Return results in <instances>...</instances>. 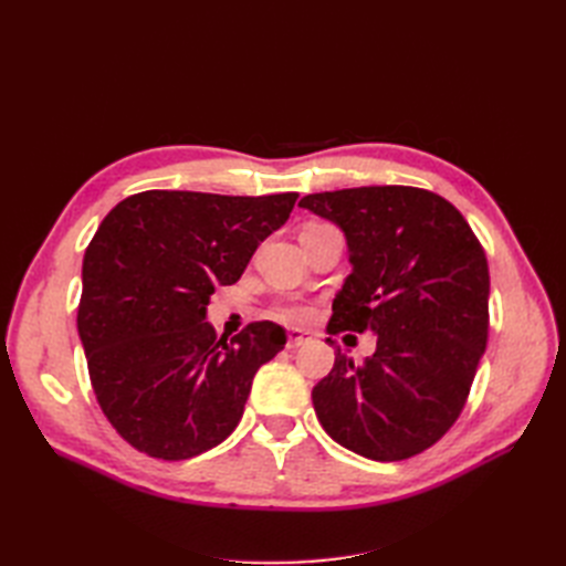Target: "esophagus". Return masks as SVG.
Masks as SVG:
<instances>
[{"label":"esophagus","instance_id":"obj_1","mask_svg":"<svg viewBox=\"0 0 566 566\" xmlns=\"http://www.w3.org/2000/svg\"><path fill=\"white\" fill-rule=\"evenodd\" d=\"M304 342H310V333H304V331H290V333H287V347H290V349L302 347Z\"/></svg>","mask_w":566,"mask_h":566}]
</instances>
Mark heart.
Wrapping results in <instances>:
<instances>
[{"instance_id": "obj_1", "label": "heart", "mask_w": 566, "mask_h": 566, "mask_svg": "<svg viewBox=\"0 0 566 566\" xmlns=\"http://www.w3.org/2000/svg\"><path fill=\"white\" fill-rule=\"evenodd\" d=\"M273 314H276V318H281L285 323H302L312 316V310L304 304H281V306H276V312Z\"/></svg>"}]
</instances>
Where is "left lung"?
<instances>
[{"label": "left lung", "mask_w": 566, "mask_h": 566, "mask_svg": "<svg viewBox=\"0 0 566 566\" xmlns=\"http://www.w3.org/2000/svg\"><path fill=\"white\" fill-rule=\"evenodd\" d=\"M300 208L347 238L352 273L333 300L328 333L378 337L364 364L335 352L312 391L318 422L364 458H413L451 430L486 349L484 248L447 198L416 186L312 193Z\"/></svg>", "instance_id": "left-lung-1"}]
</instances>
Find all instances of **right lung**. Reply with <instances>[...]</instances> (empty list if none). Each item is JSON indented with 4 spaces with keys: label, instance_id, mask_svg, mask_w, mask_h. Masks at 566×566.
<instances>
[{
    "label": "right lung",
    "instance_id": "right-lung-1",
    "mask_svg": "<svg viewBox=\"0 0 566 566\" xmlns=\"http://www.w3.org/2000/svg\"><path fill=\"white\" fill-rule=\"evenodd\" d=\"M297 193L144 191L117 202L84 252L77 333L96 401L136 451L186 460L243 418L254 373L285 331L254 321L227 342L205 321Z\"/></svg>",
    "mask_w": 566,
    "mask_h": 566
}]
</instances>
